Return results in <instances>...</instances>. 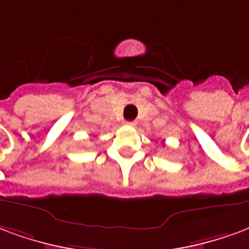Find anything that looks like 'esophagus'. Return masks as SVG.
Masks as SVG:
<instances>
[{
  "mask_svg": "<svg viewBox=\"0 0 249 249\" xmlns=\"http://www.w3.org/2000/svg\"><path fill=\"white\" fill-rule=\"evenodd\" d=\"M126 124H128V126H135L137 122H135V121H128V122H126Z\"/></svg>",
  "mask_w": 249,
  "mask_h": 249,
  "instance_id": "1",
  "label": "esophagus"
}]
</instances>
